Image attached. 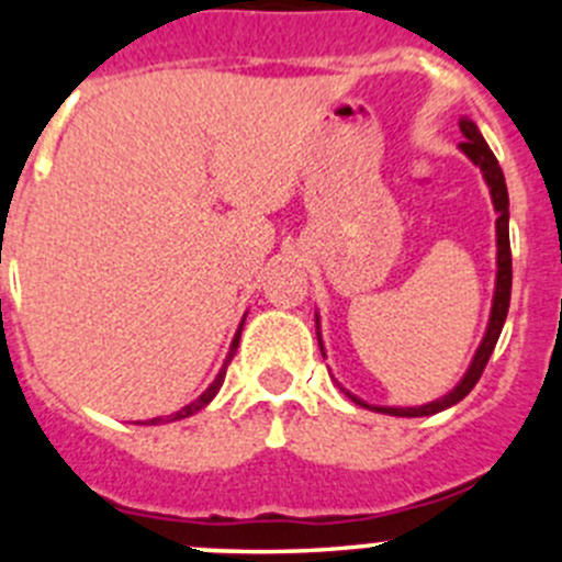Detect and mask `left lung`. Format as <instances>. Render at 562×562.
I'll return each mask as SVG.
<instances>
[{
	"mask_svg": "<svg viewBox=\"0 0 562 562\" xmlns=\"http://www.w3.org/2000/svg\"><path fill=\"white\" fill-rule=\"evenodd\" d=\"M459 130H462L464 140L459 144V149L475 162V166L484 171L486 184L492 190V201H495V212H497V288H495V304H492V317H490V328H486V337L481 342L479 353H475L473 364H470L468 375L462 378V383L446 394L443 400L429 402V405L422 407H375V411L389 413V416H432V413L446 411V407L457 405L459 400L470 394V389L479 383L481 372H484L486 361H490L492 350H495L497 337L503 331V323H506L508 315V302H512V241H508V190H506V176H503L501 166H497V157L492 155L490 144L481 138L479 127H475L470 119H462L459 122ZM356 400V396H353ZM359 405H364L361 400H356ZM370 407V405H364Z\"/></svg>",
	"mask_w": 562,
	"mask_h": 562,
	"instance_id": "8db88e82",
	"label": "left lung"
}]
</instances>
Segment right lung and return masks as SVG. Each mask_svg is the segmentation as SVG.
<instances>
[{
    "label": "right lung",
    "mask_w": 562,
    "mask_h": 562,
    "mask_svg": "<svg viewBox=\"0 0 562 562\" xmlns=\"http://www.w3.org/2000/svg\"><path fill=\"white\" fill-rule=\"evenodd\" d=\"M239 337H241V328H239V331H236L234 342H231V353H228V359H225L223 370H220V375L214 378V383H212V386H209L206 391H203V394L198 396L195 402H190V405H187V407H181L179 413H173V416H168V422H176V418H187V416H192V413H195V411H201L203 405H209V402L214 400V394H217L220 386H223V381H225V372H228V364H231V359H234L236 348H239ZM160 422H162V418H151L149 424H160Z\"/></svg>",
    "instance_id": "obj_1"
}]
</instances>
